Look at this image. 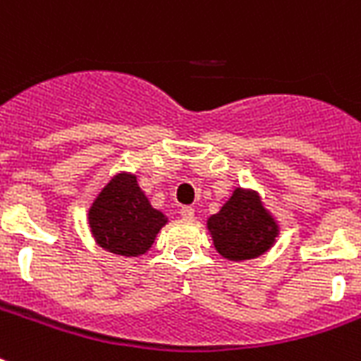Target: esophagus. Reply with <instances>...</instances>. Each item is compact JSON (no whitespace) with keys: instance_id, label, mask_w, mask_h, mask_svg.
I'll return each mask as SVG.
<instances>
[{"instance_id":"obj_1","label":"esophagus","mask_w":361,"mask_h":361,"mask_svg":"<svg viewBox=\"0 0 361 361\" xmlns=\"http://www.w3.org/2000/svg\"><path fill=\"white\" fill-rule=\"evenodd\" d=\"M180 214L183 219H192V217H195V208H192V206H183Z\"/></svg>"}]
</instances>
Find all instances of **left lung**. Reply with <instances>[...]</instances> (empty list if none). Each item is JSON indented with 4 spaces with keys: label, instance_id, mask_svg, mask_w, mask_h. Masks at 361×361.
<instances>
[{
    "label": "left lung",
    "instance_id": "8db88e82",
    "mask_svg": "<svg viewBox=\"0 0 361 361\" xmlns=\"http://www.w3.org/2000/svg\"><path fill=\"white\" fill-rule=\"evenodd\" d=\"M208 231L221 257L249 260L260 257L275 243L279 226L255 191L240 189L208 219Z\"/></svg>",
    "mask_w": 361,
    "mask_h": 361
}]
</instances>
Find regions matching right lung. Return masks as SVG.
I'll return each instance as SVG.
<instances>
[{
    "instance_id": "obj_1",
    "label": "right lung",
    "mask_w": 361,
    "mask_h": 361,
    "mask_svg": "<svg viewBox=\"0 0 361 361\" xmlns=\"http://www.w3.org/2000/svg\"><path fill=\"white\" fill-rule=\"evenodd\" d=\"M90 228L99 245L121 257H138L153 245L166 215L152 208L136 176H114L93 200Z\"/></svg>"
}]
</instances>
